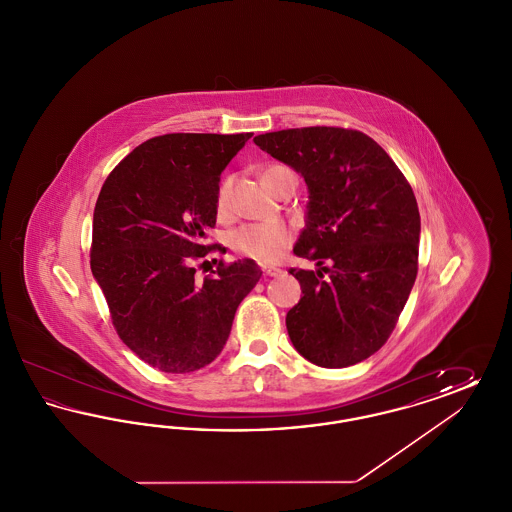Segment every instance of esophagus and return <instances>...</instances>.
<instances>
[{
	"mask_svg": "<svg viewBox=\"0 0 512 512\" xmlns=\"http://www.w3.org/2000/svg\"><path fill=\"white\" fill-rule=\"evenodd\" d=\"M282 268L265 267L263 268V276H280Z\"/></svg>",
	"mask_w": 512,
	"mask_h": 512,
	"instance_id": "34e87169",
	"label": "esophagus"
}]
</instances>
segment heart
Here are the masks:
<instances>
[{
    "mask_svg": "<svg viewBox=\"0 0 512 512\" xmlns=\"http://www.w3.org/2000/svg\"><path fill=\"white\" fill-rule=\"evenodd\" d=\"M290 169L282 165H272L263 171V182L268 190L274 186L276 178ZM232 178H224L217 192V215L226 219L232 209ZM292 242V230L282 222H267V224H244L236 228L230 236L232 247L247 259L270 265L276 263L282 251Z\"/></svg>",
    "mask_w": 512,
    "mask_h": 512,
    "instance_id": "1",
    "label": "heart"
}]
</instances>
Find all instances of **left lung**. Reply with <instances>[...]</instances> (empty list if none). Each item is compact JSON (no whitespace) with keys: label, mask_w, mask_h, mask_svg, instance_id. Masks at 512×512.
Returning a JSON list of instances; mask_svg holds the SVG:
<instances>
[{"label":"left lung","mask_w":512,"mask_h":512,"mask_svg":"<svg viewBox=\"0 0 512 512\" xmlns=\"http://www.w3.org/2000/svg\"><path fill=\"white\" fill-rule=\"evenodd\" d=\"M253 142L309 188L293 253L318 268H290L303 292L286 317L293 347L313 365H357L388 341L413 290L420 238L413 188L359 130L288 128Z\"/></svg>","instance_id":"left-lung-1"}]
</instances>
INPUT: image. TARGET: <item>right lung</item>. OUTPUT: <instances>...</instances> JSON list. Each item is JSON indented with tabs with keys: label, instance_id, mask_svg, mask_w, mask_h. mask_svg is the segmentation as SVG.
<instances>
[{
	"label": "right lung",
	"instance_id": "right-lung-1",
	"mask_svg": "<svg viewBox=\"0 0 512 512\" xmlns=\"http://www.w3.org/2000/svg\"><path fill=\"white\" fill-rule=\"evenodd\" d=\"M165 134L128 153L101 186L90 267L113 326L144 363L194 372L219 357L238 305L261 278L251 261L222 263L195 280L217 222L220 172L251 138ZM217 261V259H215Z\"/></svg>",
	"mask_w": 512,
	"mask_h": 512
}]
</instances>
